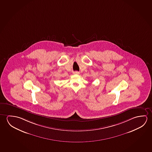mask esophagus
I'll use <instances>...</instances> for the list:
<instances>
[{
    "mask_svg": "<svg viewBox=\"0 0 152 152\" xmlns=\"http://www.w3.org/2000/svg\"><path fill=\"white\" fill-rule=\"evenodd\" d=\"M73 74H75V75H79V72H77V71H75V72H73Z\"/></svg>",
    "mask_w": 152,
    "mask_h": 152,
    "instance_id": "1",
    "label": "esophagus"
}]
</instances>
